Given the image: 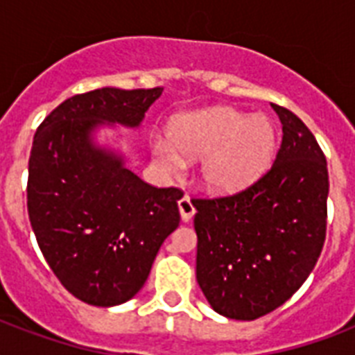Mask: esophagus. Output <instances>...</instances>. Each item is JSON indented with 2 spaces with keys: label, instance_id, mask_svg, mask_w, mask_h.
<instances>
[{
  "label": "esophagus",
  "instance_id": "1",
  "mask_svg": "<svg viewBox=\"0 0 355 355\" xmlns=\"http://www.w3.org/2000/svg\"><path fill=\"white\" fill-rule=\"evenodd\" d=\"M178 211H180V217H182L184 223L191 221V217L195 216V206L189 197H182L178 200Z\"/></svg>",
  "mask_w": 355,
  "mask_h": 355
}]
</instances>
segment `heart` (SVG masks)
<instances>
[{"instance_id":"b5f03b06","label":"heart","mask_w":355,"mask_h":355,"mask_svg":"<svg viewBox=\"0 0 355 355\" xmlns=\"http://www.w3.org/2000/svg\"><path fill=\"white\" fill-rule=\"evenodd\" d=\"M150 149L167 173L182 171L186 158H202L200 184L211 193L234 195L269 171L276 128L261 114L250 116L230 107L205 108L175 119L171 138L156 136Z\"/></svg>"}]
</instances>
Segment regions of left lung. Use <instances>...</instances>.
Segmentation results:
<instances>
[{"label": "left lung", "instance_id": "left-lung-1", "mask_svg": "<svg viewBox=\"0 0 355 355\" xmlns=\"http://www.w3.org/2000/svg\"><path fill=\"white\" fill-rule=\"evenodd\" d=\"M272 108L284 136L269 173L241 193L193 202L197 282L228 319L254 320L280 308L324 245L326 158L302 119Z\"/></svg>", "mask_w": 355, "mask_h": 355}]
</instances>
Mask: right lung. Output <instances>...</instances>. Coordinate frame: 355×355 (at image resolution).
<instances>
[{
  "instance_id": "obj_1",
  "label": "right lung",
  "mask_w": 355,
  "mask_h": 355,
  "mask_svg": "<svg viewBox=\"0 0 355 355\" xmlns=\"http://www.w3.org/2000/svg\"><path fill=\"white\" fill-rule=\"evenodd\" d=\"M162 88H101L66 99L38 127L29 158L27 210L47 265L92 306L127 302L144 287L178 227L177 188H155L127 167L101 128H139ZM123 134H116L121 139Z\"/></svg>"
}]
</instances>
